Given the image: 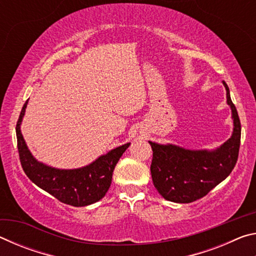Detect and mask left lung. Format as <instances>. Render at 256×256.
<instances>
[{"label":"left lung","mask_w":256,"mask_h":256,"mask_svg":"<svg viewBox=\"0 0 256 256\" xmlns=\"http://www.w3.org/2000/svg\"><path fill=\"white\" fill-rule=\"evenodd\" d=\"M234 131L230 138L216 150H188L175 144H158L149 141L152 148L150 170L154 188L160 196L176 203H190L206 196L235 167L240 144V120L229 94Z\"/></svg>","instance_id":"left-lung-1"}]
</instances>
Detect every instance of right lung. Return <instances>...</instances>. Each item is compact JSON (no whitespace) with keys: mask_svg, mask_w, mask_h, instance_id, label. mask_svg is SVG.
I'll return each mask as SVG.
<instances>
[{"mask_svg":"<svg viewBox=\"0 0 256 256\" xmlns=\"http://www.w3.org/2000/svg\"><path fill=\"white\" fill-rule=\"evenodd\" d=\"M28 100L21 110L16 132L22 170L38 188L46 190L58 201L73 206L92 204L105 196L112 183V172L130 144H123L100 156L88 166L78 170H58L37 162L30 154L21 134L20 124Z\"/></svg>","mask_w":256,"mask_h":256,"instance_id":"right-lung-1","label":"right lung"}]
</instances>
